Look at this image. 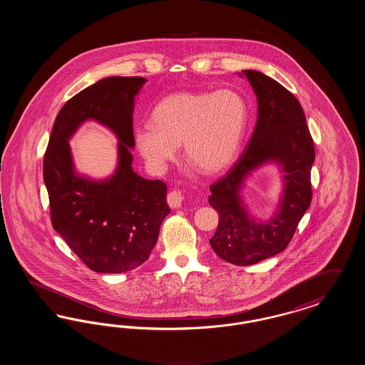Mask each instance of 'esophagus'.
<instances>
[{
	"label": "esophagus",
	"instance_id": "34e87169",
	"mask_svg": "<svg viewBox=\"0 0 365 365\" xmlns=\"http://www.w3.org/2000/svg\"><path fill=\"white\" fill-rule=\"evenodd\" d=\"M167 202H168V205L171 208H179L182 205V202H183L182 192L178 190L170 191L168 195H167Z\"/></svg>",
	"mask_w": 365,
	"mask_h": 365
}]
</instances>
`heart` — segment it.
Instances as JSON below:
<instances>
[{
  "instance_id": "b5f03b06",
  "label": "heart",
  "mask_w": 365,
  "mask_h": 365,
  "mask_svg": "<svg viewBox=\"0 0 365 365\" xmlns=\"http://www.w3.org/2000/svg\"><path fill=\"white\" fill-rule=\"evenodd\" d=\"M246 123V104L231 90L179 91L155 106L152 124L137 127L134 142L155 170L174 161L183 145L186 161L197 173L220 174L237 156Z\"/></svg>"
}]
</instances>
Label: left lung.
<instances>
[{"label":"left lung","mask_w":365,"mask_h":365,"mask_svg":"<svg viewBox=\"0 0 365 365\" xmlns=\"http://www.w3.org/2000/svg\"><path fill=\"white\" fill-rule=\"evenodd\" d=\"M242 73L257 97V123L241 157L226 176L210 186L209 204L219 213V226L209 243L222 260L252 265L284 250L309 208L314 148L294 96L262 72ZM268 162L281 167L284 191L274 216L257 222L247 212L240 190L244 179Z\"/></svg>","instance_id":"left-lung-1"}]
</instances>
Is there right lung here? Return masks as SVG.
Masks as SVG:
<instances>
[{
	"label": "right lung",
	"instance_id": "right-lung-1",
	"mask_svg": "<svg viewBox=\"0 0 365 365\" xmlns=\"http://www.w3.org/2000/svg\"><path fill=\"white\" fill-rule=\"evenodd\" d=\"M140 76H110L86 87L60 109L43 158L53 228L96 272L122 274L148 260L160 226L171 212L167 185L133 170L134 100ZM86 120L109 128L120 140L118 167L104 181L78 175L68 140Z\"/></svg>",
	"mask_w": 365,
	"mask_h": 365
}]
</instances>
